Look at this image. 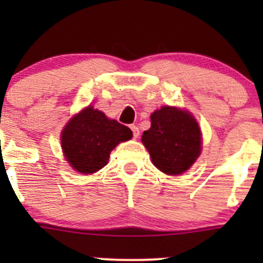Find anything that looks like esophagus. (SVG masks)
I'll return each mask as SVG.
<instances>
[{"label": "esophagus", "instance_id": "1", "mask_svg": "<svg viewBox=\"0 0 263 263\" xmlns=\"http://www.w3.org/2000/svg\"><path fill=\"white\" fill-rule=\"evenodd\" d=\"M131 129H132V135H134L135 139H136V137H139V135H140V129H139V127L135 126V124H132V126H131Z\"/></svg>", "mask_w": 263, "mask_h": 263}]
</instances>
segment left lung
<instances>
[{
    "label": "left lung",
    "mask_w": 263,
    "mask_h": 263,
    "mask_svg": "<svg viewBox=\"0 0 263 263\" xmlns=\"http://www.w3.org/2000/svg\"><path fill=\"white\" fill-rule=\"evenodd\" d=\"M151 127L142 134V144L153 164L169 176L184 173L198 158L201 132L197 122L185 110L161 107L151 115Z\"/></svg>",
    "instance_id": "8db88e82"
}]
</instances>
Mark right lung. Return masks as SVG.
Wrapping results in <instances>:
<instances>
[{
    "label": "right lung",
    "instance_id": "obj_1",
    "mask_svg": "<svg viewBox=\"0 0 263 263\" xmlns=\"http://www.w3.org/2000/svg\"><path fill=\"white\" fill-rule=\"evenodd\" d=\"M132 137V131L103 112L87 107L73 117L62 131L66 160L75 171L91 174L107 165L110 151Z\"/></svg>",
    "mask_w": 263,
    "mask_h": 263
}]
</instances>
